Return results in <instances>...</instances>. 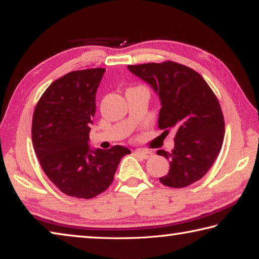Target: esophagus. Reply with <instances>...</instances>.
<instances>
[{
	"label": "esophagus",
	"mask_w": 259,
	"mask_h": 259,
	"mask_svg": "<svg viewBox=\"0 0 259 259\" xmlns=\"http://www.w3.org/2000/svg\"><path fill=\"white\" fill-rule=\"evenodd\" d=\"M135 153L137 155H139L140 157H143V159H150V157L153 155V153L148 150H142V148H139V150H136Z\"/></svg>",
	"instance_id": "esophagus-1"
}]
</instances>
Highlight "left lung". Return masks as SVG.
<instances>
[{"label": "left lung", "instance_id": "8db88e82", "mask_svg": "<svg viewBox=\"0 0 259 259\" xmlns=\"http://www.w3.org/2000/svg\"><path fill=\"white\" fill-rule=\"evenodd\" d=\"M128 68L159 94V128L166 134L176 130L174 150L157 151L170 163L160 182L179 188L200 181L217 159L224 140L225 122L216 95L198 72L175 61Z\"/></svg>", "mask_w": 259, "mask_h": 259}]
</instances>
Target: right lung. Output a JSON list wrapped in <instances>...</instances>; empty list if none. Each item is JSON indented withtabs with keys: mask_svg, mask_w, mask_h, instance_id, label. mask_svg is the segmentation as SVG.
<instances>
[{
	"mask_svg": "<svg viewBox=\"0 0 259 259\" xmlns=\"http://www.w3.org/2000/svg\"><path fill=\"white\" fill-rule=\"evenodd\" d=\"M105 68L73 71L48 87L32 121V142L43 171L60 192L91 199L111 185L126 147L89 148L96 91Z\"/></svg>",
	"mask_w": 259,
	"mask_h": 259,
	"instance_id": "obj_1",
	"label": "right lung"
}]
</instances>
